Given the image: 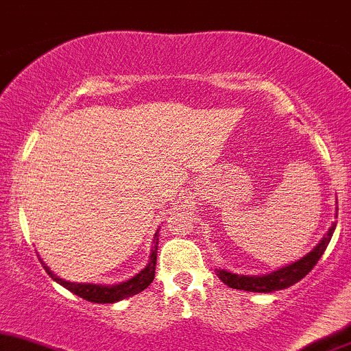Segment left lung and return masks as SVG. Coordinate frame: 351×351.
Wrapping results in <instances>:
<instances>
[{
	"instance_id": "8db88e82",
	"label": "left lung",
	"mask_w": 351,
	"mask_h": 351,
	"mask_svg": "<svg viewBox=\"0 0 351 351\" xmlns=\"http://www.w3.org/2000/svg\"><path fill=\"white\" fill-rule=\"evenodd\" d=\"M335 228H337V223L331 225V228L326 231V234L321 238L319 243H317L309 254L301 256V258L295 260V262L287 263V265L274 270V272L262 274V276H241V274H233L225 269H216V276L228 285V287L240 289V291H247V292L282 291V289H287L291 287V285L298 284L299 280L304 279L311 270H313V267L316 265L317 260L321 258V255H323L324 250H326L328 243H330L331 237H333L335 233Z\"/></svg>"
}]
</instances>
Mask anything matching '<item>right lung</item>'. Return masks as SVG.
Wrapping results in <instances>:
<instances>
[{
  "label": "right lung",
  "mask_w": 351,
  "mask_h": 351,
  "mask_svg": "<svg viewBox=\"0 0 351 351\" xmlns=\"http://www.w3.org/2000/svg\"><path fill=\"white\" fill-rule=\"evenodd\" d=\"M158 230L154 234V241H152V250H150V258L149 263L140 270L136 276H133L132 279L125 280V282L118 284H93V282H69V280L60 279L59 276L52 272V270L47 267V263L42 262L45 272L56 280L57 284H60L62 287H66L67 291L74 292L79 298L86 299V301L97 302V304H111V302H118L121 299L132 298V295L138 294V292L145 291L147 287L152 284L155 277V265H157V250H158Z\"/></svg>",
  "instance_id": "right-lung-1"
}]
</instances>
